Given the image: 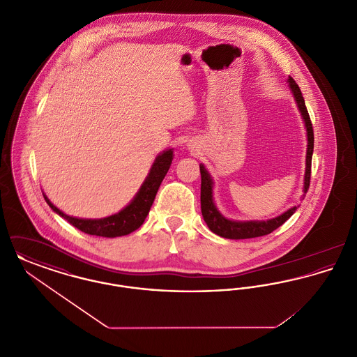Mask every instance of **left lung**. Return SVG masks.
Masks as SVG:
<instances>
[{
    "label": "left lung",
    "mask_w": 357,
    "mask_h": 357,
    "mask_svg": "<svg viewBox=\"0 0 357 357\" xmlns=\"http://www.w3.org/2000/svg\"><path fill=\"white\" fill-rule=\"evenodd\" d=\"M289 85L294 95V99L298 105V109L303 115V119L305 121L306 132H307V150H306V171L305 182H304V191H307L310 185V169H312V155H313V144H314V136H313V127L310 116L306 109L305 100L303 98L301 89L298 84L289 77ZM201 169V210L204 220L207 223L208 229L215 233L217 236L229 239H246V238L262 237L266 234H271L275 229H278L281 225H284L289 218L294 214L297 207H291L284 214H281L277 218H273L269 221H250L236 222L226 220L220 214L217 207L213 202V181L206 171L204 166H199Z\"/></svg>",
    "instance_id": "obj_1"
}]
</instances>
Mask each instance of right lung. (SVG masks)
Segmentation results:
<instances>
[{"mask_svg":"<svg viewBox=\"0 0 357 357\" xmlns=\"http://www.w3.org/2000/svg\"><path fill=\"white\" fill-rule=\"evenodd\" d=\"M172 162V151H165L159 155L153 163V169L150 171L146 182L143 183L139 192L136 194L134 201L128 204L126 208H123L118 214H114L111 217L102 218V220H80L73 218L60 211L56 206L50 202V199L44 195L47 204H50L53 211H56L60 217L82 230L83 233L91 236H99V237H121L127 236L136 229H139L146 220L150 208L153 204L155 195L159 190L162 181L165 179L167 171L170 169Z\"/></svg>","mask_w":357,"mask_h":357,"instance_id":"right-lung-1","label":"right lung"}]
</instances>
